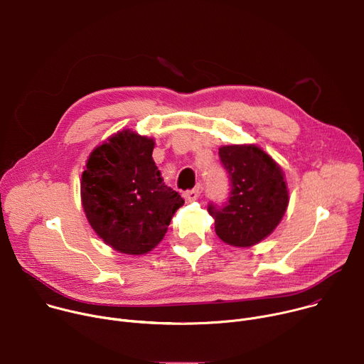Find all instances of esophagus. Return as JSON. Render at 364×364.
Listing matches in <instances>:
<instances>
[{
    "mask_svg": "<svg viewBox=\"0 0 364 364\" xmlns=\"http://www.w3.org/2000/svg\"><path fill=\"white\" fill-rule=\"evenodd\" d=\"M200 193H201V187L197 186V187H194V188H191V190H187V191L184 193V197H186L187 201H194V200L200 196Z\"/></svg>",
    "mask_w": 364,
    "mask_h": 364,
    "instance_id": "34e87169",
    "label": "esophagus"
}]
</instances>
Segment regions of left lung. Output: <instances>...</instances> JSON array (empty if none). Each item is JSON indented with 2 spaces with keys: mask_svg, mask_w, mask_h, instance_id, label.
<instances>
[{
  "mask_svg": "<svg viewBox=\"0 0 364 364\" xmlns=\"http://www.w3.org/2000/svg\"><path fill=\"white\" fill-rule=\"evenodd\" d=\"M230 193L225 203H209L218 236L237 247L265 239L278 226L288 205L284 173L256 145H226L219 149Z\"/></svg>",
  "mask_w": 364,
  "mask_h": 364,
  "instance_id": "8db88e82",
  "label": "left lung"
}]
</instances>
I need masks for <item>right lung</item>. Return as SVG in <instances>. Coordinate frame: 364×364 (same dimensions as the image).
Instances as JSON below:
<instances>
[{"instance_id": "right-lung-1", "label": "right lung", "mask_w": 364, "mask_h": 364, "mask_svg": "<svg viewBox=\"0 0 364 364\" xmlns=\"http://www.w3.org/2000/svg\"><path fill=\"white\" fill-rule=\"evenodd\" d=\"M154 141L125 129L97 146L82 174V204L93 230L115 250L142 255L167 233L184 200L163 183Z\"/></svg>"}]
</instances>
